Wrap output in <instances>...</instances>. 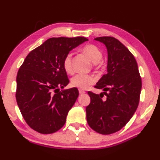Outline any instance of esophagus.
Wrapping results in <instances>:
<instances>
[{
	"mask_svg": "<svg viewBox=\"0 0 160 160\" xmlns=\"http://www.w3.org/2000/svg\"><path fill=\"white\" fill-rule=\"evenodd\" d=\"M79 93H80V94H81V95H82V94L85 93V92L84 91H82V90L80 89V90H79Z\"/></svg>",
	"mask_w": 160,
	"mask_h": 160,
	"instance_id": "34e87169",
	"label": "esophagus"
}]
</instances>
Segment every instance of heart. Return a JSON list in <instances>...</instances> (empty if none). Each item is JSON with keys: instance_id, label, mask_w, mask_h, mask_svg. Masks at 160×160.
Returning <instances> with one entry per match:
<instances>
[{"instance_id": "1", "label": "heart", "mask_w": 160, "mask_h": 160, "mask_svg": "<svg viewBox=\"0 0 160 160\" xmlns=\"http://www.w3.org/2000/svg\"><path fill=\"white\" fill-rule=\"evenodd\" d=\"M82 51L85 54H86L96 65H98V63H99L103 58L102 51L93 44L85 45L82 48ZM72 57L73 55L72 53H67L63 61V67H64V70L69 74H72L74 71ZM94 82H95V79L91 75H85V74H78L72 78L71 85L72 86L78 88L79 89H86L90 85L93 84Z\"/></svg>"}]
</instances>
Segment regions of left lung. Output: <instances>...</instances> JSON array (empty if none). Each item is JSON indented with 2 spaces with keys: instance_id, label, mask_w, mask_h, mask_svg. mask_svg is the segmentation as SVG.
<instances>
[{
  "instance_id": "left-lung-1",
  "label": "left lung",
  "mask_w": 160,
  "mask_h": 160,
  "mask_svg": "<svg viewBox=\"0 0 160 160\" xmlns=\"http://www.w3.org/2000/svg\"><path fill=\"white\" fill-rule=\"evenodd\" d=\"M94 40L107 49V72L95 86L104 92L88 93L91 103L86 107V118L93 130L109 135L122 129L131 119L138 107L142 83L136 58L122 42L113 37Z\"/></svg>"
}]
</instances>
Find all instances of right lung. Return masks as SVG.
<instances>
[{"instance_id":"1","label":"right lung","mask_w":160,"mask_h":160,"mask_svg":"<svg viewBox=\"0 0 160 160\" xmlns=\"http://www.w3.org/2000/svg\"><path fill=\"white\" fill-rule=\"evenodd\" d=\"M88 40L84 37L49 38L31 51L20 67L16 98L24 120L35 131L53 133L66 122L79 92L77 88L63 90L69 82L63 61Z\"/></svg>"}]
</instances>
